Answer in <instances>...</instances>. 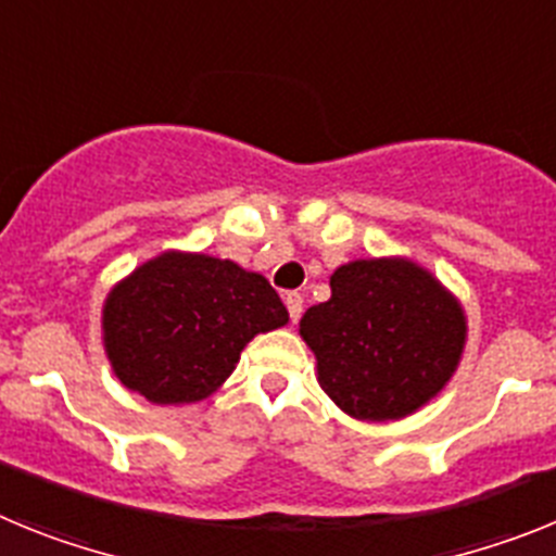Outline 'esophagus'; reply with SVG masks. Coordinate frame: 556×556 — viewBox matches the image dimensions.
<instances>
[{
  "label": "esophagus",
  "instance_id": "34e87169",
  "mask_svg": "<svg viewBox=\"0 0 556 556\" xmlns=\"http://www.w3.org/2000/svg\"><path fill=\"white\" fill-rule=\"evenodd\" d=\"M283 303H287V308H289V320H292V323L301 320L303 294L301 292H287V294H283Z\"/></svg>",
  "mask_w": 556,
  "mask_h": 556
}]
</instances>
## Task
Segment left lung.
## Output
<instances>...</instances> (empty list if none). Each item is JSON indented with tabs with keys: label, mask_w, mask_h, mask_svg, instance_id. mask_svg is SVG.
<instances>
[{
	"label": "left lung",
	"mask_w": 556,
	"mask_h": 556,
	"mask_svg": "<svg viewBox=\"0 0 556 556\" xmlns=\"http://www.w3.org/2000/svg\"><path fill=\"white\" fill-rule=\"evenodd\" d=\"M301 337L317 381L356 420H401L448 384L468 323L459 301L409 258H358L331 275V298L308 308Z\"/></svg>",
	"instance_id": "left-lung-1"
}]
</instances>
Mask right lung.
<instances>
[{
  "label": "right lung",
  "mask_w": 556,
  "mask_h": 556,
  "mask_svg": "<svg viewBox=\"0 0 556 556\" xmlns=\"http://www.w3.org/2000/svg\"><path fill=\"white\" fill-rule=\"evenodd\" d=\"M287 323L264 275L166 250L108 292L102 342L127 390L150 404H194L217 392L255 333Z\"/></svg>",
  "instance_id": "add662e5"
}]
</instances>
